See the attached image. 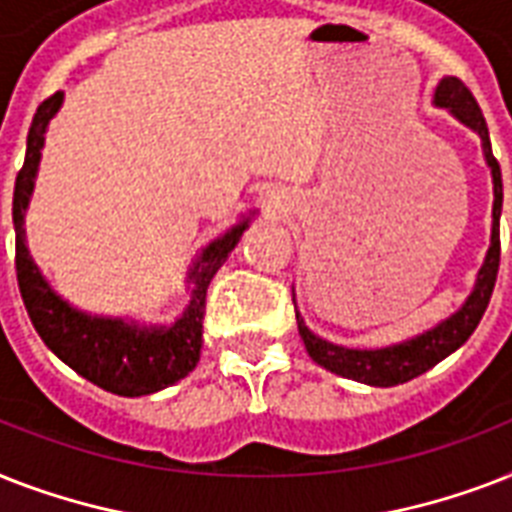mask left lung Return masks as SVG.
Wrapping results in <instances>:
<instances>
[{"instance_id":"obj_1","label":"left lung","mask_w":512,"mask_h":512,"mask_svg":"<svg viewBox=\"0 0 512 512\" xmlns=\"http://www.w3.org/2000/svg\"><path fill=\"white\" fill-rule=\"evenodd\" d=\"M436 103L438 106L449 108L462 124H468L470 130L478 132V138L484 143V156L486 164L492 167V180H494V225H492V247L486 255V263L478 273L476 289L468 297V303L462 305L460 311L454 313L452 319H446L444 324H438L436 329H430L417 340L401 342L393 348H380V350H353V348H340L332 342L321 340L305 327L300 316H297V329L305 342L308 356L321 364L329 372L348 377V380L366 382V385H377V388H390V385H401L414 377H420L422 372H428L433 366L446 358L449 353L460 348L462 342L468 340L476 332L478 321L484 316L486 305L492 300L494 281H497V271H500V212H502V172L500 162L492 154V140H489V127L486 119L478 108L473 92L465 87L462 79L457 76H446L441 79L436 90Z\"/></svg>"}]
</instances>
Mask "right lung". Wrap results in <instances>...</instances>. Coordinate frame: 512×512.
I'll list each match as a JSON object with an SVG mask.
<instances>
[{
	"mask_svg": "<svg viewBox=\"0 0 512 512\" xmlns=\"http://www.w3.org/2000/svg\"><path fill=\"white\" fill-rule=\"evenodd\" d=\"M60 103H63V92H55L36 108L26 140V159L15 177L12 223H15V273H18L20 297L44 345L74 372L82 374L84 380L95 382L98 388L116 396H148L183 380L199 361L209 281L225 263L228 252L239 244L247 220L233 225L223 239L212 241L204 249L191 273V303L185 308L183 319L175 321L170 329H138L135 324H124L119 319H92L74 311L39 276L23 239V212L34 191L44 130Z\"/></svg>",
	"mask_w": 512,
	"mask_h": 512,
	"instance_id": "right-lung-1",
	"label": "right lung"
}]
</instances>
